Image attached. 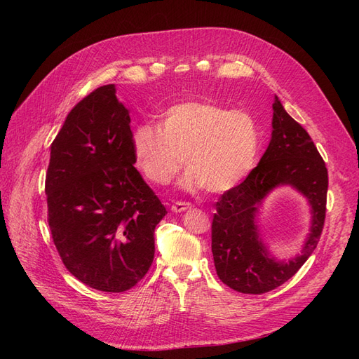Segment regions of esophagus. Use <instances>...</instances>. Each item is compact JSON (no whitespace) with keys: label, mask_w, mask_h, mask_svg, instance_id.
I'll list each match as a JSON object with an SVG mask.
<instances>
[{"label":"esophagus","mask_w":359,"mask_h":359,"mask_svg":"<svg viewBox=\"0 0 359 359\" xmlns=\"http://www.w3.org/2000/svg\"><path fill=\"white\" fill-rule=\"evenodd\" d=\"M191 208V205L189 203V202H175L172 205V211L173 212H182V211H186V210H190Z\"/></svg>","instance_id":"esophagus-1"}]
</instances>
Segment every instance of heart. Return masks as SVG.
Masks as SVG:
<instances>
[{"mask_svg":"<svg viewBox=\"0 0 359 359\" xmlns=\"http://www.w3.org/2000/svg\"><path fill=\"white\" fill-rule=\"evenodd\" d=\"M260 147L262 132L253 114L208 100L172 104L158 127L142 124L132 135L135 160L148 181L166 186L186 158L182 186L210 193L238 186L256 166Z\"/></svg>","mask_w":359,"mask_h":359,"instance_id":"b5f03b06","label":"heart"}]
</instances>
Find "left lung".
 Listing matches in <instances>:
<instances>
[{
  "instance_id": "obj_1",
  "label": "left lung",
  "mask_w": 359,
  "mask_h": 359,
  "mask_svg": "<svg viewBox=\"0 0 359 359\" xmlns=\"http://www.w3.org/2000/svg\"><path fill=\"white\" fill-rule=\"evenodd\" d=\"M273 136L259 165L248 177L224 191L215 203L211 248L217 276L241 293L260 295L281 286L314 252L327 212L328 170L316 145L276 97ZM278 185H290L312 206V227L302 253L289 261L269 256L255 224L258 205Z\"/></svg>"
}]
</instances>
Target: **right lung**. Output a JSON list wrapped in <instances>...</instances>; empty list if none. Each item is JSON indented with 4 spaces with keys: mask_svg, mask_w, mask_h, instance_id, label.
I'll list each match as a JSON object with an SVG mask.
<instances>
[{
    "mask_svg": "<svg viewBox=\"0 0 359 359\" xmlns=\"http://www.w3.org/2000/svg\"><path fill=\"white\" fill-rule=\"evenodd\" d=\"M130 115L103 85L76 104L50 145L45 191L64 266L102 292H124L154 259L165 205L133 166Z\"/></svg>",
    "mask_w": 359,
    "mask_h": 359,
    "instance_id": "add662e5",
    "label": "right lung"
}]
</instances>
